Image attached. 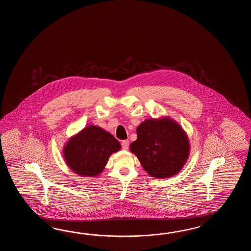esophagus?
I'll return each instance as SVG.
<instances>
[{"label":"esophagus","mask_w":251,"mask_h":251,"mask_svg":"<svg viewBox=\"0 0 251 251\" xmlns=\"http://www.w3.org/2000/svg\"><path fill=\"white\" fill-rule=\"evenodd\" d=\"M121 145H122V149L127 150L128 147H129V141L125 140V141H123V142L121 143Z\"/></svg>","instance_id":"34e87169"}]
</instances>
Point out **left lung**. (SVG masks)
Returning a JSON list of instances; mask_svg holds the SVG:
<instances>
[{"instance_id": "obj_1", "label": "left lung", "mask_w": 251, "mask_h": 251, "mask_svg": "<svg viewBox=\"0 0 251 251\" xmlns=\"http://www.w3.org/2000/svg\"><path fill=\"white\" fill-rule=\"evenodd\" d=\"M137 139L130 144L150 176L166 178L181 171L189 156L187 133L169 118L146 119L136 129Z\"/></svg>"}]
</instances>
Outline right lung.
I'll return each mask as SVG.
<instances>
[{
    "instance_id": "right-lung-1",
    "label": "right lung",
    "mask_w": 251,
    "mask_h": 251,
    "mask_svg": "<svg viewBox=\"0 0 251 251\" xmlns=\"http://www.w3.org/2000/svg\"><path fill=\"white\" fill-rule=\"evenodd\" d=\"M120 149V143L111 133L89 126L69 139L64 145V158L76 174L96 176L104 170L109 156Z\"/></svg>"
}]
</instances>
